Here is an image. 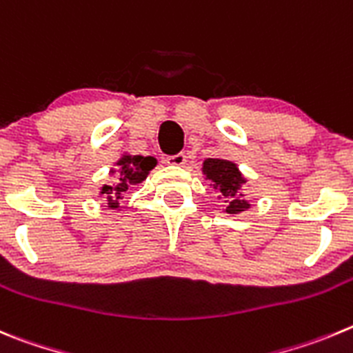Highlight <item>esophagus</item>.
<instances>
[{"label":"esophagus","instance_id":"34e87169","mask_svg":"<svg viewBox=\"0 0 353 353\" xmlns=\"http://www.w3.org/2000/svg\"><path fill=\"white\" fill-rule=\"evenodd\" d=\"M167 163L172 165V167H183L184 163H186V154L184 153H177L174 154V157H167Z\"/></svg>","mask_w":353,"mask_h":353}]
</instances>
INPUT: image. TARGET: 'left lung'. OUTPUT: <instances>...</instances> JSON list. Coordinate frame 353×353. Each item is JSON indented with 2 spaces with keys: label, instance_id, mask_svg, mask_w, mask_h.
Returning <instances> with one entry per match:
<instances>
[{
  "label": "left lung",
  "instance_id": "obj_1",
  "mask_svg": "<svg viewBox=\"0 0 353 353\" xmlns=\"http://www.w3.org/2000/svg\"><path fill=\"white\" fill-rule=\"evenodd\" d=\"M202 174L211 181V188L218 193V200L225 204L223 212L227 214H241L252 208L244 199L243 186L246 177L239 170L237 163L223 158H208L202 163Z\"/></svg>",
  "mask_w": 353,
  "mask_h": 353
}]
</instances>
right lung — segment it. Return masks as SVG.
<instances>
[{
    "label": "right lung",
    "mask_w": 353,
    "mask_h": 353,
    "mask_svg": "<svg viewBox=\"0 0 353 353\" xmlns=\"http://www.w3.org/2000/svg\"><path fill=\"white\" fill-rule=\"evenodd\" d=\"M157 158L154 157H141V154H128L123 153L119 160L114 163L109 174L112 176V183L103 184L100 188V195L107 200V208L117 209L119 208V200L123 199L126 192L132 186L145 181L149 172L157 167Z\"/></svg>",
    "instance_id": "1"
}]
</instances>
